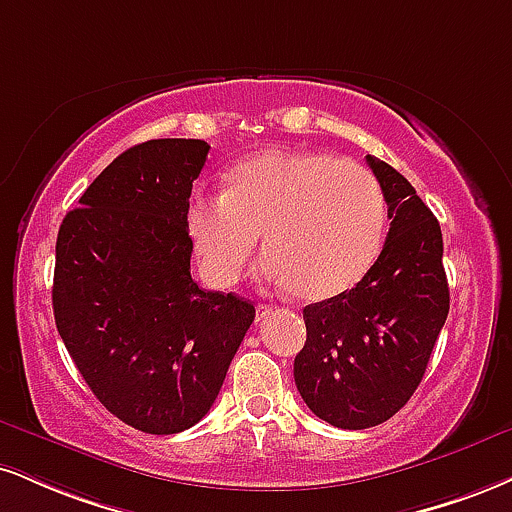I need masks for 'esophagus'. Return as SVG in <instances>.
<instances>
[{"label": "esophagus", "instance_id": "esophagus-1", "mask_svg": "<svg viewBox=\"0 0 512 512\" xmlns=\"http://www.w3.org/2000/svg\"><path fill=\"white\" fill-rule=\"evenodd\" d=\"M272 305H257V322H264L269 315H272Z\"/></svg>", "mask_w": 512, "mask_h": 512}]
</instances>
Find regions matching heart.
I'll return each mask as SVG.
<instances>
[{"label": "heart", "instance_id": "b5f03b06", "mask_svg": "<svg viewBox=\"0 0 512 512\" xmlns=\"http://www.w3.org/2000/svg\"><path fill=\"white\" fill-rule=\"evenodd\" d=\"M386 221L379 178L317 152H262L233 166L224 193L195 190L186 205V231L209 286L231 288L262 233L260 274L303 300L353 288L384 248Z\"/></svg>", "mask_w": 512, "mask_h": 512}]
</instances>
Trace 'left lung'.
<instances>
[{
	"mask_svg": "<svg viewBox=\"0 0 512 512\" xmlns=\"http://www.w3.org/2000/svg\"><path fill=\"white\" fill-rule=\"evenodd\" d=\"M391 229L355 288L307 305V341L295 355L300 396L338 429L377 427L408 403L448 317L441 226L405 176L367 155Z\"/></svg>",
	"mask_w": 512,
	"mask_h": 512,
	"instance_id": "obj_1",
	"label": "left lung"
}]
</instances>
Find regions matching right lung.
Here are the masks:
<instances>
[{
    "label": "right lung",
    "instance_id": "obj_1",
    "mask_svg": "<svg viewBox=\"0 0 512 512\" xmlns=\"http://www.w3.org/2000/svg\"><path fill=\"white\" fill-rule=\"evenodd\" d=\"M205 140L162 138L114 159L57 236L59 336L97 400L145 434L207 415L255 319L233 293L190 276L186 205Z\"/></svg>",
    "mask_w": 512,
    "mask_h": 512
}]
</instances>
